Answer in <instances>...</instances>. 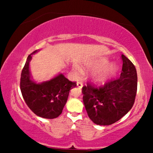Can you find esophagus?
I'll return each mask as SVG.
<instances>
[{
	"label": "esophagus",
	"mask_w": 153,
	"mask_h": 153,
	"mask_svg": "<svg viewBox=\"0 0 153 153\" xmlns=\"http://www.w3.org/2000/svg\"><path fill=\"white\" fill-rule=\"evenodd\" d=\"M77 86L81 88L83 87V83L81 82V81H78V82H77Z\"/></svg>",
	"instance_id": "esophagus-1"
}]
</instances>
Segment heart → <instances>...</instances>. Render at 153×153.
<instances>
[{"mask_svg":"<svg viewBox=\"0 0 153 153\" xmlns=\"http://www.w3.org/2000/svg\"><path fill=\"white\" fill-rule=\"evenodd\" d=\"M108 60L105 58H100L98 59L88 62L86 67L90 70H95L93 74V79L97 83L103 84L106 83L118 70V66L116 64H110L106 65ZM76 72L80 73L81 69L75 68Z\"/></svg>","mask_w":153,"mask_h":153,"instance_id":"b5f03b06","label":"heart"}]
</instances>
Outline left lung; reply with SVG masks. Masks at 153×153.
<instances>
[{"label": "left lung", "instance_id": "left-lung-1", "mask_svg": "<svg viewBox=\"0 0 153 153\" xmlns=\"http://www.w3.org/2000/svg\"><path fill=\"white\" fill-rule=\"evenodd\" d=\"M120 78L97 86L88 83L82 88L88 116L94 123L109 125L122 118L132 108L137 91V73L134 64L121 56Z\"/></svg>", "mask_w": 153, "mask_h": 153}]
</instances>
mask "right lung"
<instances>
[{
	"label": "right lung",
	"instance_id": "obj_1",
	"mask_svg": "<svg viewBox=\"0 0 153 153\" xmlns=\"http://www.w3.org/2000/svg\"><path fill=\"white\" fill-rule=\"evenodd\" d=\"M28 56L23 68L20 79V89L27 106L35 115L44 118L53 119L59 116L62 111L70 91L76 86L60 74L55 78L42 83H36L30 79Z\"/></svg>",
	"mask_w": 153,
	"mask_h": 153
}]
</instances>
